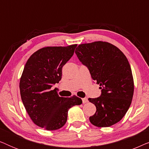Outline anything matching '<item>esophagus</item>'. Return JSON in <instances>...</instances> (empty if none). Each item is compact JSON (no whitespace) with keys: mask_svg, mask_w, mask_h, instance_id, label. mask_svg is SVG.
Instances as JSON below:
<instances>
[{"mask_svg":"<svg viewBox=\"0 0 149 149\" xmlns=\"http://www.w3.org/2000/svg\"><path fill=\"white\" fill-rule=\"evenodd\" d=\"M82 101H83V104H85V103H87V102H88V100H87V97H84V98L82 99Z\"/></svg>","mask_w":149,"mask_h":149,"instance_id":"obj_1","label":"esophagus"}]
</instances>
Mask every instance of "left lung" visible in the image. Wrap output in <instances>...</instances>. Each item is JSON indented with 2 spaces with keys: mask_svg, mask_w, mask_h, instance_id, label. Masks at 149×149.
Segmentation results:
<instances>
[{
  "mask_svg": "<svg viewBox=\"0 0 149 149\" xmlns=\"http://www.w3.org/2000/svg\"><path fill=\"white\" fill-rule=\"evenodd\" d=\"M77 58L100 85L101 95L88 100L96 107L89 117L93 125L106 127L119 122L129 109L134 94V79L127 58L119 49L107 42L79 45Z\"/></svg>",
  "mask_w": 149,
  "mask_h": 149,
  "instance_id": "8db88e82",
  "label": "left lung"
}]
</instances>
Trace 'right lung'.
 <instances>
[{"mask_svg":"<svg viewBox=\"0 0 149 149\" xmlns=\"http://www.w3.org/2000/svg\"><path fill=\"white\" fill-rule=\"evenodd\" d=\"M77 45L47 47L34 52L24 67L19 82L22 102L32 121L47 130L63 127L71 107L82 104L76 95L60 97L53 85L62 79V67Z\"/></svg>","mask_w":149,"mask_h":149,"instance_id":"add662e5","label":"right lung"}]
</instances>
